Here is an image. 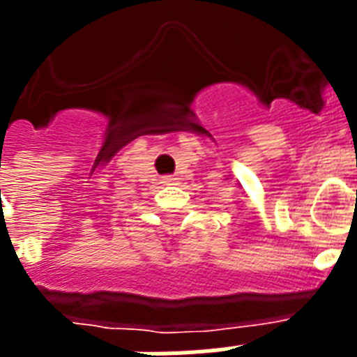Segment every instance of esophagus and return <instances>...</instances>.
Masks as SVG:
<instances>
[{
	"label": "esophagus",
	"mask_w": 357,
	"mask_h": 357,
	"mask_svg": "<svg viewBox=\"0 0 357 357\" xmlns=\"http://www.w3.org/2000/svg\"><path fill=\"white\" fill-rule=\"evenodd\" d=\"M162 183L176 185L178 183V178H174V176H165V178H162Z\"/></svg>",
	"instance_id": "esophagus-1"
}]
</instances>
